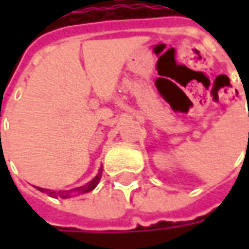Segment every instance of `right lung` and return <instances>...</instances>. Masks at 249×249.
<instances>
[{
    "instance_id": "add662e5",
    "label": "right lung",
    "mask_w": 249,
    "mask_h": 249,
    "mask_svg": "<svg viewBox=\"0 0 249 249\" xmlns=\"http://www.w3.org/2000/svg\"><path fill=\"white\" fill-rule=\"evenodd\" d=\"M101 175H103V169H100V172H98V175L96 176V178H93L92 181H89L88 184H85V185H82V187H78L76 188V189H73L74 192L77 193H87V192H90V191H93L94 188H96V185L98 184V181H100V178H101ZM37 189H40L41 192H46L49 196H52V197H62V198H66V197H71V191H62V192H54V191H49V189H44V188H37Z\"/></svg>"
}]
</instances>
